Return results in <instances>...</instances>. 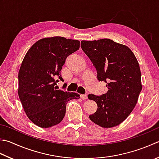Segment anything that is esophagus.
Returning <instances> with one entry per match:
<instances>
[{
    "label": "esophagus",
    "mask_w": 159,
    "mask_h": 159,
    "mask_svg": "<svg viewBox=\"0 0 159 159\" xmlns=\"http://www.w3.org/2000/svg\"><path fill=\"white\" fill-rule=\"evenodd\" d=\"M80 98H81L83 100H86V99H88V95H87V94H81V95H80Z\"/></svg>",
    "instance_id": "1"
}]
</instances>
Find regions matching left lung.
<instances>
[{"label":"left lung","instance_id":"1","mask_svg":"<svg viewBox=\"0 0 159 159\" xmlns=\"http://www.w3.org/2000/svg\"><path fill=\"white\" fill-rule=\"evenodd\" d=\"M80 47L97 71L98 80L108 88L101 96L88 95L98 105L89 119L105 128L119 125L134 110L142 89L137 59L128 47L108 39L82 40Z\"/></svg>","mask_w":159,"mask_h":159}]
</instances>
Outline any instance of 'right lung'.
<instances>
[{
    "instance_id": "right-lung-1",
    "label": "right lung",
    "mask_w": 159,
    "mask_h": 159,
    "mask_svg": "<svg viewBox=\"0 0 159 159\" xmlns=\"http://www.w3.org/2000/svg\"><path fill=\"white\" fill-rule=\"evenodd\" d=\"M80 41L54 36L42 39L31 47L18 72V94L25 112L37 126L48 128L61 123L67 102L80 98L77 93L56 89L68 56L77 51Z\"/></svg>"
}]
</instances>
